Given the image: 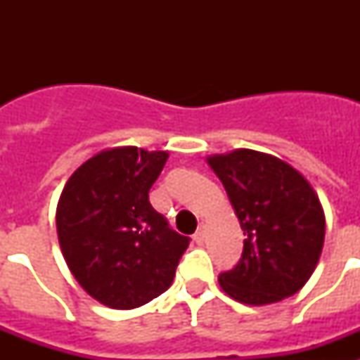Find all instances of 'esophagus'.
<instances>
[{"label": "esophagus", "mask_w": 360, "mask_h": 360, "mask_svg": "<svg viewBox=\"0 0 360 360\" xmlns=\"http://www.w3.org/2000/svg\"><path fill=\"white\" fill-rule=\"evenodd\" d=\"M195 241L198 245H202L205 241V225H200L198 231L195 232Z\"/></svg>", "instance_id": "esophagus-1"}]
</instances>
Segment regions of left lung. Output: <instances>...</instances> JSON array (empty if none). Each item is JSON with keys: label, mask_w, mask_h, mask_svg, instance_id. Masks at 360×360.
Returning <instances> with one entry per match:
<instances>
[{"label": "left lung", "mask_w": 360, "mask_h": 360, "mask_svg": "<svg viewBox=\"0 0 360 360\" xmlns=\"http://www.w3.org/2000/svg\"><path fill=\"white\" fill-rule=\"evenodd\" d=\"M207 164L221 180L245 241L241 259L218 276L227 295L270 304L304 287L324 243V212L316 191L290 164L266 153L236 149Z\"/></svg>", "instance_id": "8db88e82"}]
</instances>
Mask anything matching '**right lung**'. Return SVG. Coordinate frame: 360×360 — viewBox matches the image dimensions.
I'll return each instance as SVG.
<instances>
[{
    "label": "right lung",
    "instance_id": "add662e5",
    "mask_svg": "<svg viewBox=\"0 0 360 360\" xmlns=\"http://www.w3.org/2000/svg\"><path fill=\"white\" fill-rule=\"evenodd\" d=\"M165 151L135 146L97 153L70 176L56 225L73 278L110 308L142 307L173 283L189 238L151 207Z\"/></svg>",
    "mask_w": 360,
    "mask_h": 360
}]
</instances>
